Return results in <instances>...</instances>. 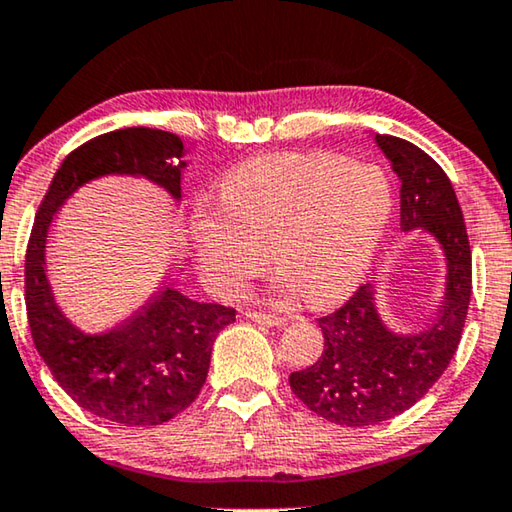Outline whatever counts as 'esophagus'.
Here are the masks:
<instances>
[{"instance_id": "obj_1", "label": "esophagus", "mask_w": 512, "mask_h": 512, "mask_svg": "<svg viewBox=\"0 0 512 512\" xmlns=\"http://www.w3.org/2000/svg\"><path fill=\"white\" fill-rule=\"evenodd\" d=\"M245 316L254 322H261V325L267 327H279V325H286L288 318H281V316H272V313H261V311H245Z\"/></svg>"}]
</instances>
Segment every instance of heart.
Masks as SVG:
<instances>
[{"instance_id": "1", "label": "heart", "mask_w": 512, "mask_h": 512, "mask_svg": "<svg viewBox=\"0 0 512 512\" xmlns=\"http://www.w3.org/2000/svg\"><path fill=\"white\" fill-rule=\"evenodd\" d=\"M391 201L377 164L322 151L256 157L224 178L222 208L192 215V254L212 293L233 297L265 267L270 240L281 265L272 288L332 304L366 274Z\"/></svg>"}]
</instances>
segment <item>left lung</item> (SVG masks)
Masks as SVG:
<instances>
[{
    "mask_svg": "<svg viewBox=\"0 0 512 512\" xmlns=\"http://www.w3.org/2000/svg\"><path fill=\"white\" fill-rule=\"evenodd\" d=\"M375 144L400 180V229H421L439 242L446 288L435 320L414 334L384 325L373 283L318 318L325 350L288 380L311 412L338 426H375L426 396L458 350L471 300V249L451 180L410 141L375 132Z\"/></svg>",
    "mask_w": 512,
    "mask_h": 512,
    "instance_id": "obj_1",
    "label": "left lung"
}]
</instances>
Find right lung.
Wrapping results in <instances>:
<instances>
[{"mask_svg": "<svg viewBox=\"0 0 512 512\" xmlns=\"http://www.w3.org/2000/svg\"><path fill=\"white\" fill-rule=\"evenodd\" d=\"M183 157L178 135L153 128H123L86 141L61 162L29 235L25 300L38 355L82 410L121 426H160L194 403L206 382L212 343L235 320V309L194 302L164 277L130 318L102 334H86L54 300L45 267L47 235L70 196L102 176L146 178L180 201Z\"/></svg>", "mask_w": 512, "mask_h": 512, "instance_id": "obj_1", "label": "right lung"}]
</instances>
